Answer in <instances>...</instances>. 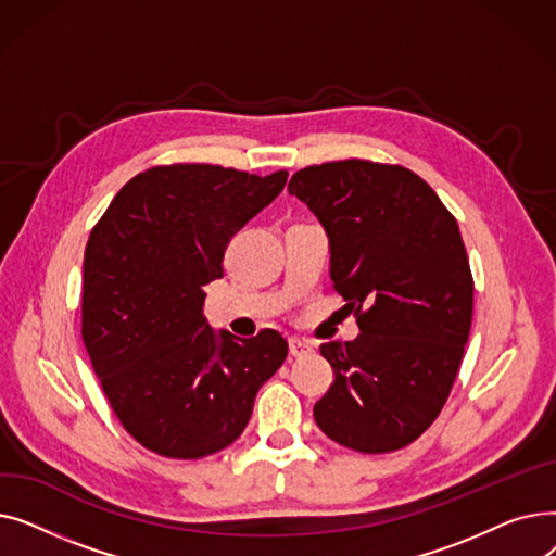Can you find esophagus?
<instances>
[{
  "instance_id": "1",
  "label": "esophagus",
  "mask_w": 556,
  "mask_h": 556,
  "mask_svg": "<svg viewBox=\"0 0 556 556\" xmlns=\"http://www.w3.org/2000/svg\"><path fill=\"white\" fill-rule=\"evenodd\" d=\"M288 346H290V354H293L295 358H300V356H306V354L315 352V344H313L311 340H306V338H298V336H293V338L288 340Z\"/></svg>"
}]
</instances>
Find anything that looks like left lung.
<instances>
[{
  "label": "left lung",
  "instance_id": "1",
  "mask_svg": "<svg viewBox=\"0 0 556 556\" xmlns=\"http://www.w3.org/2000/svg\"><path fill=\"white\" fill-rule=\"evenodd\" d=\"M288 193L327 229L333 288L361 329L319 346L333 383L313 417L358 453L413 444L440 417L471 331L473 275L457 220L399 164H313Z\"/></svg>",
  "mask_w": 556,
  "mask_h": 556
}]
</instances>
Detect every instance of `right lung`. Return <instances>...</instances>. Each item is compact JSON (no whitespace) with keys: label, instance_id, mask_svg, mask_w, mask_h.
<instances>
[{"label":"right lung","instance_id":"1","mask_svg":"<svg viewBox=\"0 0 556 556\" xmlns=\"http://www.w3.org/2000/svg\"><path fill=\"white\" fill-rule=\"evenodd\" d=\"M286 180L288 170L151 166L92 227L80 333L116 419L143 448L173 459L223 451L286 361L279 331L233 340L202 313V286L223 277L231 237Z\"/></svg>","mask_w":556,"mask_h":556}]
</instances>
